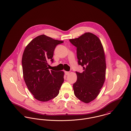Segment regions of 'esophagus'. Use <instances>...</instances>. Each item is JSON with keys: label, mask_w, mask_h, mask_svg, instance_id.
Masks as SVG:
<instances>
[{"label": "esophagus", "mask_w": 131, "mask_h": 131, "mask_svg": "<svg viewBox=\"0 0 131 131\" xmlns=\"http://www.w3.org/2000/svg\"><path fill=\"white\" fill-rule=\"evenodd\" d=\"M65 74H66V75H68V74L70 73V72H68V71H65Z\"/></svg>", "instance_id": "1"}]
</instances>
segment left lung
Listing matches in <instances>:
<instances>
[{"mask_svg": "<svg viewBox=\"0 0 131 131\" xmlns=\"http://www.w3.org/2000/svg\"><path fill=\"white\" fill-rule=\"evenodd\" d=\"M69 40L77 47L78 64L84 69L82 73L76 72L77 80L73 84L74 94L87 104L97 98L105 81L106 63L104 48L100 39L90 32Z\"/></svg>", "mask_w": 131, "mask_h": 131, "instance_id": "left-lung-1", "label": "left lung"}]
</instances>
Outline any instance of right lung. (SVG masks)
I'll use <instances>...</instances> for the list:
<instances>
[{"instance_id": "1", "label": "right lung", "mask_w": 131, "mask_h": 131, "mask_svg": "<svg viewBox=\"0 0 131 131\" xmlns=\"http://www.w3.org/2000/svg\"><path fill=\"white\" fill-rule=\"evenodd\" d=\"M63 42L42 34L31 41L23 52V78L29 91L38 101H49L59 93L64 82V72L49 71L48 61L53 62L56 46Z\"/></svg>"}]
</instances>
